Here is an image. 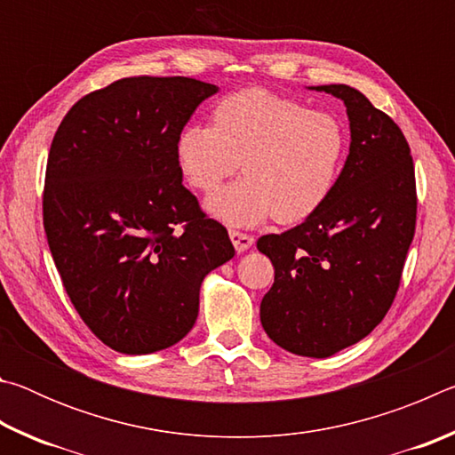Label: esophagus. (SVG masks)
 Masks as SVG:
<instances>
[{
	"label": "esophagus",
	"instance_id": "esophagus-1",
	"mask_svg": "<svg viewBox=\"0 0 455 455\" xmlns=\"http://www.w3.org/2000/svg\"><path fill=\"white\" fill-rule=\"evenodd\" d=\"M228 236H230V241H233L236 252H244V251H249L251 246H252V243H255V238H252L251 235L241 233V230H235V228H230V230H228Z\"/></svg>",
	"mask_w": 455,
	"mask_h": 455
}]
</instances>
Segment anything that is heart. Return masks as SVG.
Wrapping results in <instances>:
<instances>
[{
    "instance_id": "heart-1",
    "label": "heart",
    "mask_w": 455,
    "mask_h": 455,
    "mask_svg": "<svg viewBox=\"0 0 455 455\" xmlns=\"http://www.w3.org/2000/svg\"><path fill=\"white\" fill-rule=\"evenodd\" d=\"M347 132L335 114L263 88L228 94L211 126L176 138V160L192 188L212 192L242 164L245 179L206 198L211 217L233 227L268 219L297 225L317 212L341 172Z\"/></svg>"
}]
</instances>
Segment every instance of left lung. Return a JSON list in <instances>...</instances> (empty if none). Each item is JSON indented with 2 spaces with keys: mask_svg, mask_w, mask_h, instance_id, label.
<instances>
[{
  "mask_svg": "<svg viewBox=\"0 0 455 455\" xmlns=\"http://www.w3.org/2000/svg\"><path fill=\"white\" fill-rule=\"evenodd\" d=\"M311 90L343 100L349 156L329 198L301 225L265 235L275 283L260 301L267 335L295 355L329 357L361 341L394 303L415 233L418 195L410 144L359 90Z\"/></svg>",
  "mask_w": 455,
  "mask_h": 455,
  "instance_id": "8db88e82",
  "label": "left lung"
}]
</instances>
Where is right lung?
<instances>
[{
  "label": "right lung",
  "mask_w": 455,
  "mask_h": 455,
  "mask_svg": "<svg viewBox=\"0 0 455 455\" xmlns=\"http://www.w3.org/2000/svg\"><path fill=\"white\" fill-rule=\"evenodd\" d=\"M219 86L184 76L122 78L78 100L52 140L44 228L72 305L126 355L179 343L227 228L182 187L176 138Z\"/></svg>",
  "instance_id": "add662e5"
}]
</instances>
